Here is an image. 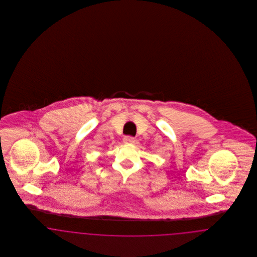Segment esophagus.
Returning a JSON list of instances; mask_svg holds the SVG:
<instances>
[{
  "label": "esophagus",
  "mask_w": 257,
  "mask_h": 257,
  "mask_svg": "<svg viewBox=\"0 0 257 257\" xmlns=\"http://www.w3.org/2000/svg\"><path fill=\"white\" fill-rule=\"evenodd\" d=\"M123 142H124V144H133L135 143V138L131 136H126V137H124Z\"/></svg>",
  "instance_id": "34e87169"
}]
</instances>
